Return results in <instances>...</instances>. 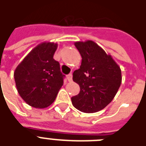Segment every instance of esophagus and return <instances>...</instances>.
Here are the masks:
<instances>
[{"instance_id": "34e87169", "label": "esophagus", "mask_w": 146, "mask_h": 146, "mask_svg": "<svg viewBox=\"0 0 146 146\" xmlns=\"http://www.w3.org/2000/svg\"><path fill=\"white\" fill-rule=\"evenodd\" d=\"M67 80H68L69 82H71V81H72V80H73V74H72V73H70V74L67 76Z\"/></svg>"}]
</instances>
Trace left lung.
<instances>
[{
	"label": "left lung",
	"instance_id": "8db88e82",
	"mask_svg": "<svg viewBox=\"0 0 146 146\" xmlns=\"http://www.w3.org/2000/svg\"><path fill=\"white\" fill-rule=\"evenodd\" d=\"M82 57L73 74L80 93L71 98L73 106L83 113H96L113 100L121 84V70L112 57L92 40L76 42Z\"/></svg>",
	"mask_w": 146,
	"mask_h": 146
}]
</instances>
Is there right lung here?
I'll return each mask as SVG.
<instances>
[{
	"mask_svg": "<svg viewBox=\"0 0 146 146\" xmlns=\"http://www.w3.org/2000/svg\"><path fill=\"white\" fill-rule=\"evenodd\" d=\"M57 44L43 43L30 51L16 68L14 78L22 98L34 108H45L54 101L63 75L53 58Z\"/></svg>",
	"mask_w": 146,
	"mask_h": 146,
	"instance_id": "right-lung-1",
	"label": "right lung"
}]
</instances>
